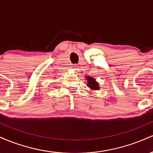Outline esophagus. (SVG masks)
<instances>
[{
    "instance_id": "esophagus-1",
    "label": "esophagus",
    "mask_w": 153,
    "mask_h": 153,
    "mask_svg": "<svg viewBox=\"0 0 153 153\" xmlns=\"http://www.w3.org/2000/svg\"><path fill=\"white\" fill-rule=\"evenodd\" d=\"M74 68V69H76L77 66H76V65H74V68Z\"/></svg>"
}]
</instances>
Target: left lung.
Segmentation results:
<instances>
[{
	"instance_id": "obj_1",
	"label": "left lung",
	"mask_w": 153,
	"mask_h": 153,
	"mask_svg": "<svg viewBox=\"0 0 153 153\" xmlns=\"http://www.w3.org/2000/svg\"><path fill=\"white\" fill-rule=\"evenodd\" d=\"M85 78L87 79V86L92 91H96V90H99V82L96 80V79L92 78V77L86 76Z\"/></svg>"
}]
</instances>
